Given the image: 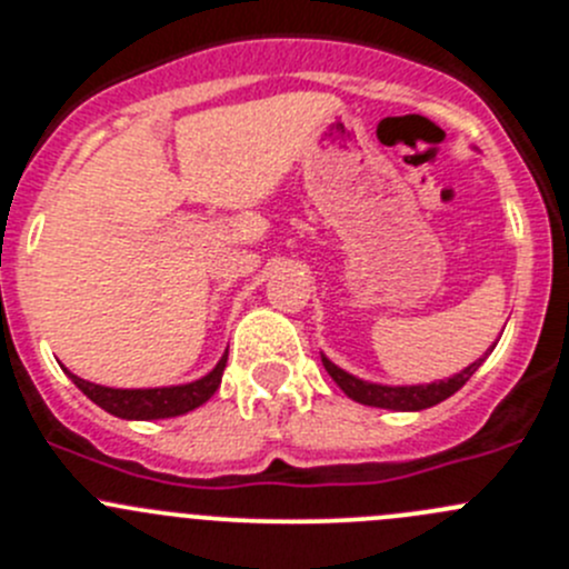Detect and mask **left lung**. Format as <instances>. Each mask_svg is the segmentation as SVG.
Returning a JSON list of instances; mask_svg holds the SVG:
<instances>
[{
	"label": "left lung",
	"mask_w": 569,
	"mask_h": 569,
	"mask_svg": "<svg viewBox=\"0 0 569 569\" xmlns=\"http://www.w3.org/2000/svg\"><path fill=\"white\" fill-rule=\"evenodd\" d=\"M491 349H495V346H491ZM489 351H486V355H489ZM486 355L480 357V360H475L472 366H467L461 375L450 377V380L427 382V386H380V382H366L351 377L349 371L338 369L329 357L321 355V360H323V369L329 371V377L340 386V391H343L349 399H355V402L371 405V408H388V410H425V408H432V405L443 402V399L452 397L456 391H461V388L467 386L469 377L480 369V362L486 360Z\"/></svg>",
	"instance_id": "obj_1"
}]
</instances>
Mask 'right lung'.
Returning <instances> with one entry per match:
<instances>
[{"mask_svg":"<svg viewBox=\"0 0 569 569\" xmlns=\"http://www.w3.org/2000/svg\"><path fill=\"white\" fill-rule=\"evenodd\" d=\"M226 360H229V351L220 357V362L209 371L207 377L187 382V386H170V388H106V386H94V382L89 380H80V377H74L72 371H67V375L72 377L74 386H78L91 402L100 405V408L108 410L111 416H119V419L150 421V419H172V416H183L189 413V410L200 408V405L207 402V399L220 388Z\"/></svg>","mask_w":569,"mask_h":569,"instance_id":"obj_1","label":"right lung"}]
</instances>
